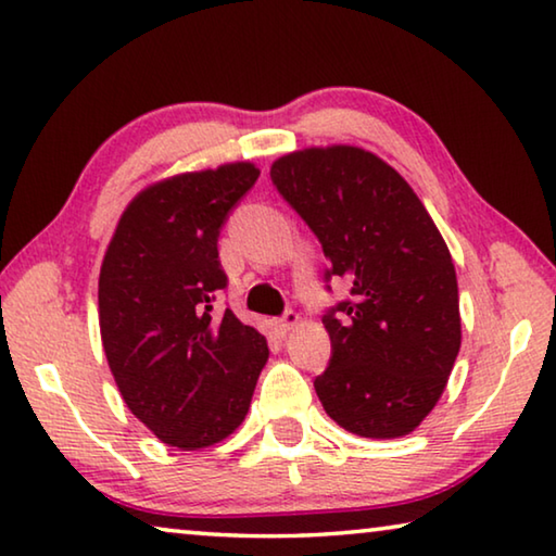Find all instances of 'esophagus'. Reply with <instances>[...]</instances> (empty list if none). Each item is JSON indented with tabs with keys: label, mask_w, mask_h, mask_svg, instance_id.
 Here are the masks:
<instances>
[{
	"label": "esophagus",
	"mask_w": 556,
	"mask_h": 556,
	"mask_svg": "<svg viewBox=\"0 0 556 556\" xmlns=\"http://www.w3.org/2000/svg\"><path fill=\"white\" fill-rule=\"evenodd\" d=\"M296 324H299V314H296V312H287V314L281 316L279 321H277V326H279V331H281V333L291 331V328H294Z\"/></svg>",
	"instance_id": "1"
}]
</instances>
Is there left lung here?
I'll use <instances>...</instances> for the list:
<instances>
[{
  "label": "left lung",
  "instance_id": "8db88e82",
  "mask_svg": "<svg viewBox=\"0 0 556 556\" xmlns=\"http://www.w3.org/2000/svg\"><path fill=\"white\" fill-rule=\"evenodd\" d=\"M269 176L321 242L326 277L353 285V299L324 316L331 363L314 388L326 414L365 439L412 434L444 394L460 348L444 238L412 186L361 147L301 149Z\"/></svg>",
  "mask_w": 556,
  "mask_h": 556
}]
</instances>
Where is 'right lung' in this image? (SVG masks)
I'll list each match as a JSON object with an SVG mask.
<instances>
[{"instance_id":"right-lung-1","label":"right lung","mask_w":556,"mask_h":556,"mask_svg":"<svg viewBox=\"0 0 556 556\" xmlns=\"http://www.w3.org/2000/svg\"><path fill=\"white\" fill-rule=\"evenodd\" d=\"M260 168L232 162L162 178L129 201L100 267V336L129 412L168 446L199 451L248 417L269 348L230 308L218 235Z\"/></svg>"}]
</instances>
